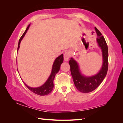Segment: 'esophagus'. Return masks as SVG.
Wrapping results in <instances>:
<instances>
[{
    "label": "esophagus",
    "mask_w": 123,
    "mask_h": 123,
    "mask_svg": "<svg viewBox=\"0 0 123 123\" xmlns=\"http://www.w3.org/2000/svg\"><path fill=\"white\" fill-rule=\"evenodd\" d=\"M70 56V54L69 51H66L65 53L64 54V61L67 62L69 60Z\"/></svg>",
    "instance_id": "obj_1"
}]
</instances>
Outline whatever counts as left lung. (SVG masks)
<instances>
[{"mask_svg": "<svg viewBox=\"0 0 123 123\" xmlns=\"http://www.w3.org/2000/svg\"><path fill=\"white\" fill-rule=\"evenodd\" d=\"M94 29L98 36L97 41L101 50L103 57V64L99 72L92 76H85L82 74L79 63L73 58H70L69 61L70 72L75 86L78 91L82 93H89L96 89L105 78L108 70L109 54L106 42L98 29L95 27Z\"/></svg>", "mask_w": 123, "mask_h": 123, "instance_id": "obj_1", "label": "left lung"}]
</instances>
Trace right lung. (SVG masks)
Listing matches in <instances>:
<instances>
[{"instance_id": "right-lung-1", "label": "right lung", "mask_w": 123, "mask_h": 123, "mask_svg": "<svg viewBox=\"0 0 123 123\" xmlns=\"http://www.w3.org/2000/svg\"><path fill=\"white\" fill-rule=\"evenodd\" d=\"M30 24H29L28 28H26V30L25 31L24 34H23L22 37H20L19 39V42H18V49H17V51L18 49H19L20 47V42H21V41L22 39L24 37L25 35L26 34L27 31L28 30V29L30 27ZM63 54H61V55H60L59 56H58L57 58H56V59L54 61L53 66H52V69L51 72V74L49 76V78H48L47 80L45 81L44 84L42 85V86L38 87H31L28 86L26 84H24L25 85L28 87L29 89L32 92L34 93L35 94H36L39 95H46L49 94L50 93H51V92L53 91V87H54V84L53 81L54 80V78H55V76L56 75L60 69V67H61V64L63 63ZM18 70V69H17Z\"/></svg>"}]
</instances>
